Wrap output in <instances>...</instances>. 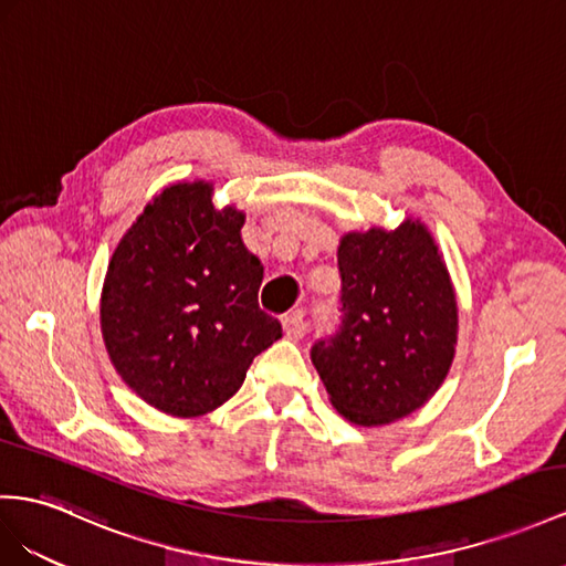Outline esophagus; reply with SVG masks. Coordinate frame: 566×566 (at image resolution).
I'll return each instance as SVG.
<instances>
[{"label":"esophagus","mask_w":566,"mask_h":566,"mask_svg":"<svg viewBox=\"0 0 566 566\" xmlns=\"http://www.w3.org/2000/svg\"><path fill=\"white\" fill-rule=\"evenodd\" d=\"M282 327H284V335L289 339H301L308 332V323H306V317H303V313H289V315H284L282 317Z\"/></svg>","instance_id":"34e87169"}]
</instances>
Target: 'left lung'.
Here are the masks:
<instances>
[{
	"label": "left lung",
	"mask_w": 566,
	"mask_h": 566,
	"mask_svg": "<svg viewBox=\"0 0 566 566\" xmlns=\"http://www.w3.org/2000/svg\"><path fill=\"white\" fill-rule=\"evenodd\" d=\"M342 317L311 360L332 407L356 426L409 416L438 392L457 344V298L428 229L346 234L337 249Z\"/></svg>",
	"instance_id": "8db88e82"
}]
</instances>
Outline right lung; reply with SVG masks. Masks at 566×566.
<instances>
[{
  "label": "right lung",
  "mask_w": 566,
  "mask_h": 566,
  "mask_svg": "<svg viewBox=\"0 0 566 566\" xmlns=\"http://www.w3.org/2000/svg\"><path fill=\"white\" fill-rule=\"evenodd\" d=\"M212 186L165 188L126 231L105 277L99 323L122 380L150 407L191 418L237 395L253 358L282 337L258 306L263 265L243 212L212 208Z\"/></svg>",
  "instance_id": "1"
}]
</instances>
